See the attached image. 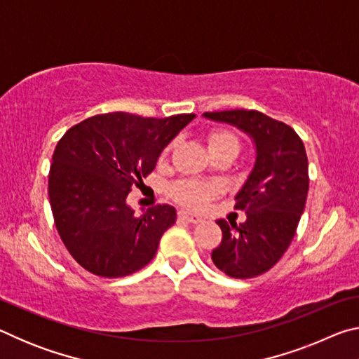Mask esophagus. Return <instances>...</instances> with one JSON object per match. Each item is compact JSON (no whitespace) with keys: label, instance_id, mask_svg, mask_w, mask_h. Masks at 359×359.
<instances>
[{"label":"esophagus","instance_id":"obj_1","mask_svg":"<svg viewBox=\"0 0 359 359\" xmlns=\"http://www.w3.org/2000/svg\"><path fill=\"white\" fill-rule=\"evenodd\" d=\"M179 218H182V220H185L187 223H191V224H198L203 222V218L196 215V214H191V212H179Z\"/></svg>","mask_w":359,"mask_h":359}]
</instances>
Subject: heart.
Here are the masks:
<instances>
[{
    "mask_svg": "<svg viewBox=\"0 0 359 359\" xmlns=\"http://www.w3.org/2000/svg\"><path fill=\"white\" fill-rule=\"evenodd\" d=\"M209 154L220 150H229L238 154L239 141L236 135L228 130H215L208 136ZM168 151V149H166ZM218 194V185L214 182H199V180H180L171 188V196L175 203L185 208L199 209L214 199Z\"/></svg>",
    "mask_w": 359,
    "mask_h": 359,
    "instance_id": "heart-1",
    "label": "heart"
}]
</instances>
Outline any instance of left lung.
<instances>
[{"label":"left lung","instance_id":"obj_1","mask_svg":"<svg viewBox=\"0 0 359 359\" xmlns=\"http://www.w3.org/2000/svg\"><path fill=\"white\" fill-rule=\"evenodd\" d=\"M205 118L224 121L253 139L257 158L234 209L244 210V223L217 220L223 238L212 261L224 274L252 278L269 271L294 238L306 208L309 161L301 137L283 121L263 112H205Z\"/></svg>","mask_w":359,"mask_h":359}]
</instances>
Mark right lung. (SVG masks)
Listing matches in <instances>:
<instances>
[{"instance_id": "obj_1", "label": "right lung", "mask_w": 359, "mask_h": 359, "mask_svg": "<svg viewBox=\"0 0 359 359\" xmlns=\"http://www.w3.org/2000/svg\"><path fill=\"white\" fill-rule=\"evenodd\" d=\"M193 118L194 114L166 118L100 114L60 139L48 172V199L60 238L83 269L117 278L154 259L163 233L175 223V209L158 204L137 217L126 196Z\"/></svg>"}]
</instances>
